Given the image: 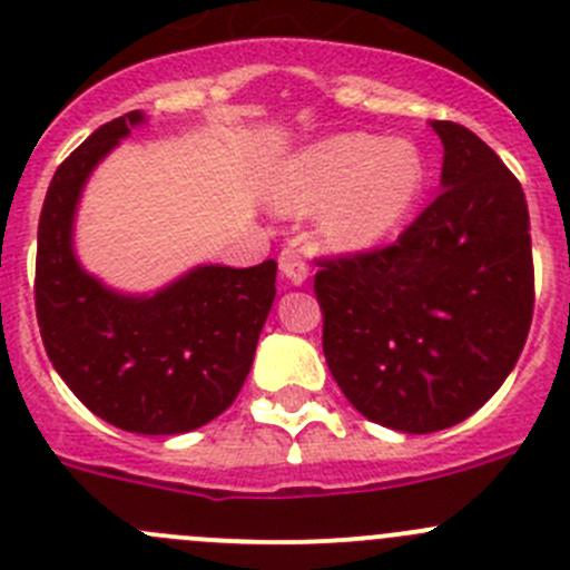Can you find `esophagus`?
Returning <instances> with one entry per match:
<instances>
[{
    "label": "esophagus",
    "instance_id": "obj_1",
    "mask_svg": "<svg viewBox=\"0 0 570 570\" xmlns=\"http://www.w3.org/2000/svg\"><path fill=\"white\" fill-rule=\"evenodd\" d=\"M279 272H283V277L291 285L307 283V263H304V257L296 249H285L279 255Z\"/></svg>",
    "mask_w": 570,
    "mask_h": 570
}]
</instances>
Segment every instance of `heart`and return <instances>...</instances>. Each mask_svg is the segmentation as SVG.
I'll return each mask as SVG.
<instances>
[{
    "label": "heart",
    "mask_w": 570,
    "mask_h": 570,
    "mask_svg": "<svg viewBox=\"0 0 570 570\" xmlns=\"http://www.w3.org/2000/svg\"><path fill=\"white\" fill-rule=\"evenodd\" d=\"M430 188V166L410 138L337 132L293 151L274 177V207L318 213L321 244L368 255L407 229Z\"/></svg>",
    "instance_id": "obj_1"
}]
</instances>
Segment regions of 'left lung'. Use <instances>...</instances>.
<instances>
[{
  "mask_svg": "<svg viewBox=\"0 0 570 570\" xmlns=\"http://www.w3.org/2000/svg\"><path fill=\"white\" fill-rule=\"evenodd\" d=\"M441 196L387 249L321 263L324 357L343 396L410 435L474 415L515 368L534 307L521 183L471 129L430 121Z\"/></svg>",
  "mask_w": 570,
  "mask_h": 570,
  "instance_id": "1",
  "label": "left lung"
}]
</instances>
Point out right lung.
I'll return each instance as SVG.
<instances>
[{
    "label": "right lung",
    "mask_w": 570,
    "mask_h": 570,
    "mask_svg": "<svg viewBox=\"0 0 570 570\" xmlns=\"http://www.w3.org/2000/svg\"><path fill=\"white\" fill-rule=\"evenodd\" d=\"M140 124L144 110L105 124L55 171L38 222L36 313L55 371L94 415L138 435H183L244 387L277 296V263L196 266L151 293L116 291L82 266V190Z\"/></svg>",
    "instance_id": "right-lung-1"
}]
</instances>
